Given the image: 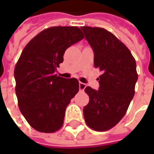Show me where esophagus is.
Segmentation results:
<instances>
[{"mask_svg": "<svg viewBox=\"0 0 154 154\" xmlns=\"http://www.w3.org/2000/svg\"><path fill=\"white\" fill-rule=\"evenodd\" d=\"M86 84L85 83H82V82H80L79 83V89H80L81 91H84V89L86 88Z\"/></svg>", "mask_w": 154, "mask_h": 154, "instance_id": "1", "label": "esophagus"}]
</instances>
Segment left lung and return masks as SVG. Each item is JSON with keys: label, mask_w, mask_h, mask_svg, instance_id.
<instances>
[{"label": "left lung", "mask_w": 154, "mask_h": 154, "mask_svg": "<svg viewBox=\"0 0 154 154\" xmlns=\"http://www.w3.org/2000/svg\"><path fill=\"white\" fill-rule=\"evenodd\" d=\"M86 39L94 52V66L103 73L99 90L87 87L89 102L83 108L85 121L91 129L106 131L121 120L134 96L138 80L136 62L129 48L106 29L83 26Z\"/></svg>", "instance_id": "obj_1"}]
</instances>
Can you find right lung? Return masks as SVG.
Masks as SVG:
<instances>
[{"label":"right lung","mask_w":154,"mask_h":154,"mask_svg":"<svg viewBox=\"0 0 154 154\" xmlns=\"http://www.w3.org/2000/svg\"><path fill=\"white\" fill-rule=\"evenodd\" d=\"M83 38L77 27L54 26L41 31L22 51L14 72L15 93L20 112L37 131L54 133L63 125L79 82L58 77L55 71L67 48Z\"/></svg>","instance_id":"obj_1"}]
</instances>
